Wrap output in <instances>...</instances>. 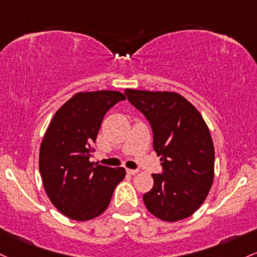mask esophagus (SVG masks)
<instances>
[{"label":"esophagus","mask_w":257,"mask_h":257,"mask_svg":"<svg viewBox=\"0 0 257 257\" xmlns=\"http://www.w3.org/2000/svg\"><path fill=\"white\" fill-rule=\"evenodd\" d=\"M138 172H139L138 170H129V168H128V170H126V173L131 174V176H134V174H137Z\"/></svg>","instance_id":"1"}]
</instances>
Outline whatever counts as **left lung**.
<instances>
[{"label": "left lung", "mask_w": 257, "mask_h": 257, "mask_svg": "<svg viewBox=\"0 0 257 257\" xmlns=\"http://www.w3.org/2000/svg\"><path fill=\"white\" fill-rule=\"evenodd\" d=\"M129 102L151 124L162 174L144 194L145 206L162 221L191 216L202 205L215 176V148L200 112L182 95L125 89Z\"/></svg>", "instance_id": "obj_1"}]
</instances>
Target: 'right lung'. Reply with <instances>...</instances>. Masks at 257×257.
Segmentation results:
<instances>
[{
  "instance_id": "right-lung-1",
  "label": "right lung",
  "mask_w": 257,
  "mask_h": 257,
  "mask_svg": "<svg viewBox=\"0 0 257 257\" xmlns=\"http://www.w3.org/2000/svg\"><path fill=\"white\" fill-rule=\"evenodd\" d=\"M125 96L119 91L78 92L56 112L45 133L39 155L45 191L64 216L87 221L105 212L123 167L90 162L106 112Z\"/></svg>"
}]
</instances>
